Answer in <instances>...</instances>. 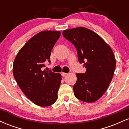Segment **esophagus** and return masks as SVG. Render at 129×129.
Wrapping results in <instances>:
<instances>
[{"instance_id": "esophagus-1", "label": "esophagus", "mask_w": 129, "mask_h": 129, "mask_svg": "<svg viewBox=\"0 0 129 129\" xmlns=\"http://www.w3.org/2000/svg\"><path fill=\"white\" fill-rule=\"evenodd\" d=\"M67 75V73H62V76L63 77L66 76Z\"/></svg>"}]
</instances>
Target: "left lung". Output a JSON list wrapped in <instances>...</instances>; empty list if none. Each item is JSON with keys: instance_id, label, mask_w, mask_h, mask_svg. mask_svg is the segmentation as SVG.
Wrapping results in <instances>:
<instances>
[{"instance_id": "1", "label": "left lung", "mask_w": 129, "mask_h": 129, "mask_svg": "<svg viewBox=\"0 0 129 129\" xmlns=\"http://www.w3.org/2000/svg\"><path fill=\"white\" fill-rule=\"evenodd\" d=\"M62 35L76 47L78 60L86 69L85 73H76L75 96L86 103L96 101L107 90L115 72L116 59L112 48L98 34L85 27L66 29Z\"/></svg>"}]
</instances>
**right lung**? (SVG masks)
Instances as JSON below:
<instances>
[{"instance_id":"add662e5","label":"right lung","mask_w":129,"mask_h":129,"mask_svg":"<svg viewBox=\"0 0 129 129\" xmlns=\"http://www.w3.org/2000/svg\"><path fill=\"white\" fill-rule=\"evenodd\" d=\"M59 31H42L32 37L19 50L14 59L13 72L23 93L41 107L53 104L57 99L62 77L60 73L42 70L54 44Z\"/></svg>"}]
</instances>
